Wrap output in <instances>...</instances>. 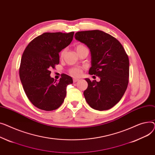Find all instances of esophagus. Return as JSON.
Segmentation results:
<instances>
[{
    "mask_svg": "<svg viewBox=\"0 0 155 155\" xmlns=\"http://www.w3.org/2000/svg\"><path fill=\"white\" fill-rule=\"evenodd\" d=\"M78 81H79V79H78V78H74L73 79V82H74V83H76V82H78Z\"/></svg>",
    "mask_w": 155,
    "mask_h": 155,
    "instance_id": "34e87169",
    "label": "esophagus"
}]
</instances>
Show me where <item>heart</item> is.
Wrapping results in <instances>:
<instances>
[{
    "label": "heart",
    "mask_w": 155,
    "mask_h": 155,
    "mask_svg": "<svg viewBox=\"0 0 155 155\" xmlns=\"http://www.w3.org/2000/svg\"><path fill=\"white\" fill-rule=\"evenodd\" d=\"M85 48H86L84 46V45H82V44H79V45H77L76 48V51L78 52V51H80L81 49H85ZM64 54H65V50L62 51V52L61 53V56L63 57V56L64 55ZM81 72H82V69L81 68H75L72 69L70 71V73L72 75H73L74 76H79L81 75Z\"/></svg>",
    "instance_id": "heart-1"
}]
</instances>
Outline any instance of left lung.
Returning a JSON list of instances; mask_svg holds the SVG:
<instances>
[{
  "label": "left lung",
  "instance_id": "left-lung-1",
  "mask_svg": "<svg viewBox=\"0 0 155 155\" xmlns=\"http://www.w3.org/2000/svg\"><path fill=\"white\" fill-rule=\"evenodd\" d=\"M75 39L86 44L91 52V67L89 74L96 75L100 81H91L84 96L94 110H107L119 102L128 84L130 62L123 45L110 34L99 30L81 31Z\"/></svg>",
  "mask_w": 155,
  "mask_h": 155
}]
</instances>
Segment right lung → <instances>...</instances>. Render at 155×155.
Here are the masks:
<instances>
[{
	"label": "right lung",
	"mask_w": 155,
	"mask_h": 155,
	"mask_svg": "<svg viewBox=\"0 0 155 155\" xmlns=\"http://www.w3.org/2000/svg\"><path fill=\"white\" fill-rule=\"evenodd\" d=\"M74 33L45 32L34 39L23 52L19 69L21 83L29 101L42 110L59 107L68 85L73 83L65 74L58 82L54 81L50 69L59 63V53L70 44Z\"/></svg>",
	"instance_id": "add662e5"
}]
</instances>
